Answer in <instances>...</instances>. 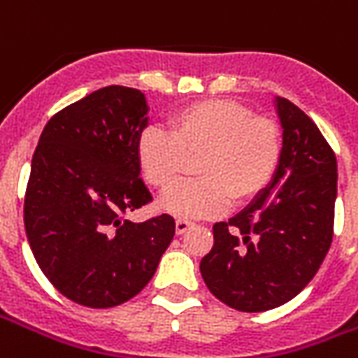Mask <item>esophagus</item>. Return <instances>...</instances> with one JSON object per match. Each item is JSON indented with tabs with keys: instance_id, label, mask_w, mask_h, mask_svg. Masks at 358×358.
Wrapping results in <instances>:
<instances>
[{
	"instance_id": "obj_1",
	"label": "esophagus",
	"mask_w": 358,
	"mask_h": 358,
	"mask_svg": "<svg viewBox=\"0 0 358 358\" xmlns=\"http://www.w3.org/2000/svg\"><path fill=\"white\" fill-rule=\"evenodd\" d=\"M192 226H194V222H189V220H184V218H178V220H176V234H178V236H182V234L187 232V230H189Z\"/></svg>"
}]
</instances>
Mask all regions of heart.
<instances>
[{
  "label": "heart",
  "instance_id": "1",
  "mask_svg": "<svg viewBox=\"0 0 358 358\" xmlns=\"http://www.w3.org/2000/svg\"><path fill=\"white\" fill-rule=\"evenodd\" d=\"M284 153V132L276 120L232 99H203L169 118V132L143 130L138 163L149 186L166 192L195 159L192 182L161 199V209L182 218L220 215L230 203H245L268 186Z\"/></svg>",
  "mask_w": 358,
  "mask_h": 358
}]
</instances>
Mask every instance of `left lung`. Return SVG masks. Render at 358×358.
Here are the masks:
<instances>
[{"mask_svg":"<svg viewBox=\"0 0 358 358\" xmlns=\"http://www.w3.org/2000/svg\"><path fill=\"white\" fill-rule=\"evenodd\" d=\"M284 153L268 187L240 215L213 226L201 259L210 293L228 307L261 313L293 299L315 278L334 238L336 153L318 126L278 99Z\"/></svg>","mask_w":358,"mask_h":358,"instance_id":"obj_1","label":"left lung"}]
</instances>
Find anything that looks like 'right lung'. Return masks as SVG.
<instances>
[{"mask_svg": "<svg viewBox=\"0 0 358 358\" xmlns=\"http://www.w3.org/2000/svg\"><path fill=\"white\" fill-rule=\"evenodd\" d=\"M145 115L140 90H97L50 118L32 157L28 243L55 289L84 307L138 295L176 232L171 215L140 224L126 218L153 201L138 163Z\"/></svg>", "mask_w": 358, "mask_h": 358, "instance_id": "add662e5", "label": "right lung"}]
</instances>
